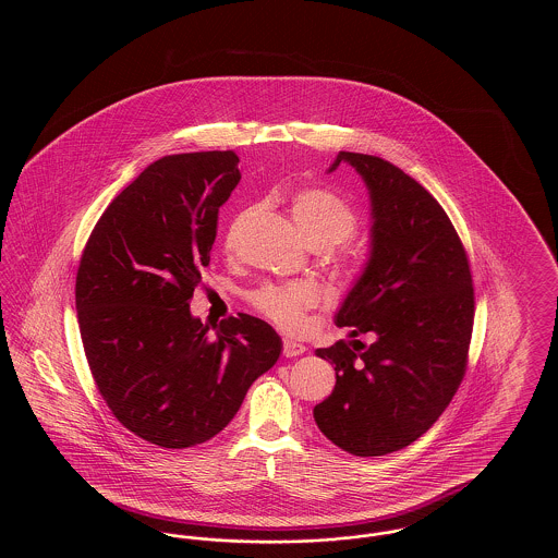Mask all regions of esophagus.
I'll use <instances>...</instances> for the list:
<instances>
[{
	"label": "esophagus",
	"instance_id": "1",
	"mask_svg": "<svg viewBox=\"0 0 558 558\" xmlns=\"http://www.w3.org/2000/svg\"><path fill=\"white\" fill-rule=\"evenodd\" d=\"M305 351H307V347L303 345V343H296V341H292V339H284V343H282V353H284L287 357L303 355Z\"/></svg>",
	"mask_w": 558,
	"mask_h": 558
}]
</instances>
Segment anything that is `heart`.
<instances>
[{"label": "heart", "mask_w": 558, "mask_h": 558, "mask_svg": "<svg viewBox=\"0 0 558 558\" xmlns=\"http://www.w3.org/2000/svg\"><path fill=\"white\" fill-rule=\"evenodd\" d=\"M292 221L310 246L322 251L343 244L357 232V215L337 194L324 187L299 190L291 198ZM357 269L351 267V271ZM253 305L282 328H299L316 292L305 284H266L251 294Z\"/></svg>", "instance_id": "b5f03b06"}]
</instances>
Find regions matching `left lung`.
Instances as JSON below:
<instances>
[{
	"label": "left lung",
	"instance_id": "1",
	"mask_svg": "<svg viewBox=\"0 0 558 558\" xmlns=\"http://www.w3.org/2000/svg\"><path fill=\"white\" fill-rule=\"evenodd\" d=\"M341 162L368 187L371 251L335 316L353 341L316 351L337 385L314 418L335 446L366 458L410 446L448 408L466 371L475 296L464 246L425 187L357 153H339L328 173Z\"/></svg>",
	"mask_w": 558,
	"mask_h": 558
}]
</instances>
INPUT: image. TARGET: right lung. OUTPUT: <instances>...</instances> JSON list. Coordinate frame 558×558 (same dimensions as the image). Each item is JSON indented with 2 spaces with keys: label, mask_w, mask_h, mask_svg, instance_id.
I'll use <instances>...</instances> for the list:
<instances>
[{
  "label": "right lung",
  "mask_w": 558,
  "mask_h": 558,
  "mask_svg": "<svg viewBox=\"0 0 558 558\" xmlns=\"http://www.w3.org/2000/svg\"><path fill=\"white\" fill-rule=\"evenodd\" d=\"M239 162L232 150L155 160L108 205L81 255L89 371L117 421L160 448L209 441L282 351L264 319L239 314L211 332L190 312Z\"/></svg>",
  "instance_id": "right-lung-1"
}]
</instances>
